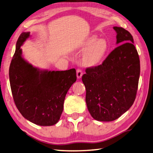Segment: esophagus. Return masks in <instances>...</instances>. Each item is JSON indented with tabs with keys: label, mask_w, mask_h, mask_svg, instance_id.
<instances>
[{
	"label": "esophagus",
	"mask_w": 153,
	"mask_h": 153,
	"mask_svg": "<svg viewBox=\"0 0 153 153\" xmlns=\"http://www.w3.org/2000/svg\"><path fill=\"white\" fill-rule=\"evenodd\" d=\"M82 76H83V72L81 69H77V79H80L81 78Z\"/></svg>",
	"instance_id": "esophagus-1"
}]
</instances>
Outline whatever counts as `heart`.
I'll use <instances>...</instances> for the list:
<instances>
[{
	"instance_id": "obj_1",
	"label": "heart",
	"mask_w": 153,
	"mask_h": 153,
	"mask_svg": "<svg viewBox=\"0 0 153 153\" xmlns=\"http://www.w3.org/2000/svg\"><path fill=\"white\" fill-rule=\"evenodd\" d=\"M83 48L87 51L84 56L85 61L91 66H96L101 63L106 56L108 49L107 42L104 39H98L96 36H92L86 40Z\"/></svg>"
}]
</instances>
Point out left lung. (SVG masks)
I'll list each match as a JSON object with an SVG mask.
<instances>
[{
  "label": "left lung",
  "instance_id": "obj_1",
  "mask_svg": "<svg viewBox=\"0 0 153 153\" xmlns=\"http://www.w3.org/2000/svg\"><path fill=\"white\" fill-rule=\"evenodd\" d=\"M116 44L102 65L86 69L82 81L86 103L94 119L112 121L127 112L135 100L140 73V59L132 35L114 26Z\"/></svg>",
  "mask_w": 153,
  "mask_h": 153
}]
</instances>
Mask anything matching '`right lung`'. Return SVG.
Here are the masks:
<instances>
[{"mask_svg":"<svg viewBox=\"0 0 153 153\" xmlns=\"http://www.w3.org/2000/svg\"><path fill=\"white\" fill-rule=\"evenodd\" d=\"M30 33L22 32L17 42L9 70L11 92L25 118L41 126H51L60 119L66 93L76 81V71L41 70L27 62L21 46Z\"/></svg>","mask_w":153,"mask_h":153,"instance_id":"obj_1","label":"right lung"}]
</instances>
